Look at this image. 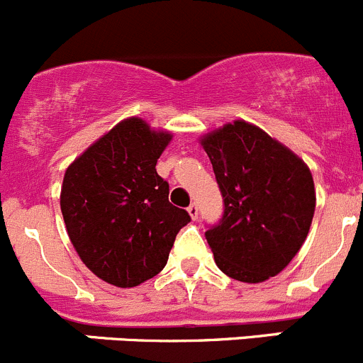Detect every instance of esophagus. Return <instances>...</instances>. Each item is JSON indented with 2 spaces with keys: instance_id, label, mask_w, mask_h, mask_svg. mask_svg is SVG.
I'll return each mask as SVG.
<instances>
[{
  "instance_id": "34e87169",
  "label": "esophagus",
  "mask_w": 363,
  "mask_h": 363,
  "mask_svg": "<svg viewBox=\"0 0 363 363\" xmlns=\"http://www.w3.org/2000/svg\"><path fill=\"white\" fill-rule=\"evenodd\" d=\"M188 213H189V216L193 218V220H196V218H199V206H196V203L193 202L191 206L188 207Z\"/></svg>"
}]
</instances>
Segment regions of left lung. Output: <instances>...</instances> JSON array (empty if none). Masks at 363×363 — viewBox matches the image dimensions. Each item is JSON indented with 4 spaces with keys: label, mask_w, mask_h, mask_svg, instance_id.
<instances>
[{
    "label": "left lung",
    "mask_w": 363,
    "mask_h": 363,
    "mask_svg": "<svg viewBox=\"0 0 363 363\" xmlns=\"http://www.w3.org/2000/svg\"><path fill=\"white\" fill-rule=\"evenodd\" d=\"M223 196V216L206 230L216 266L230 279L259 284L300 252L315 209L307 164L245 121L200 140Z\"/></svg>",
    "instance_id": "8db88e82"
}]
</instances>
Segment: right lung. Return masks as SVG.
I'll return each instance as SVG.
<instances>
[{"label":"right lung","instance_id":"right-lung-1","mask_svg":"<svg viewBox=\"0 0 363 363\" xmlns=\"http://www.w3.org/2000/svg\"><path fill=\"white\" fill-rule=\"evenodd\" d=\"M170 140L142 118H125L67 168L60 195L67 234L84 266L111 286L156 277L191 221L168 202L170 186L156 172Z\"/></svg>","mask_w":363,"mask_h":363}]
</instances>
